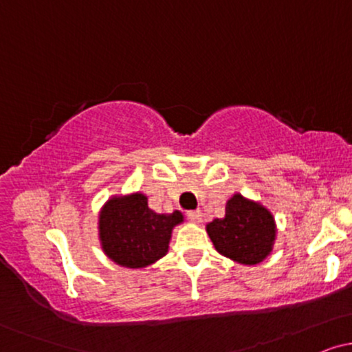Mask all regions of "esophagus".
Listing matches in <instances>:
<instances>
[{
    "mask_svg": "<svg viewBox=\"0 0 352 352\" xmlns=\"http://www.w3.org/2000/svg\"><path fill=\"white\" fill-rule=\"evenodd\" d=\"M187 218L192 223H200L201 221V212L200 210H193V212H188L187 213Z\"/></svg>",
    "mask_w": 352,
    "mask_h": 352,
    "instance_id": "34e87169",
    "label": "esophagus"
}]
</instances>
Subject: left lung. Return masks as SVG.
Returning a JSON list of instances; mask_svg holds the SVG:
<instances>
[{
    "mask_svg": "<svg viewBox=\"0 0 352 352\" xmlns=\"http://www.w3.org/2000/svg\"><path fill=\"white\" fill-rule=\"evenodd\" d=\"M205 230L218 253L246 266L270 256L278 233L270 208L241 193H233L225 205V217L210 221Z\"/></svg>",
    "mask_w": 352,
    "mask_h": 352,
    "instance_id": "obj_1",
    "label": "left lung"
}]
</instances>
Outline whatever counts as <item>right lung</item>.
I'll return each instance as SVG.
<instances>
[{"label":"right lung","instance_id":"add662e5","mask_svg":"<svg viewBox=\"0 0 352 352\" xmlns=\"http://www.w3.org/2000/svg\"><path fill=\"white\" fill-rule=\"evenodd\" d=\"M180 223L182 212L155 213L142 192L112 195L99 210V243L116 265L142 270L168 253L172 232Z\"/></svg>","mask_w":352,"mask_h":352}]
</instances>
